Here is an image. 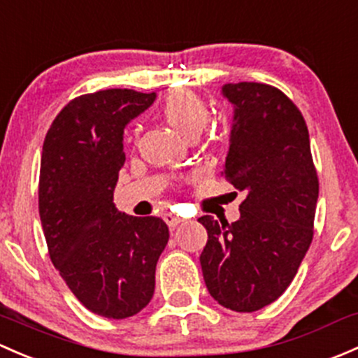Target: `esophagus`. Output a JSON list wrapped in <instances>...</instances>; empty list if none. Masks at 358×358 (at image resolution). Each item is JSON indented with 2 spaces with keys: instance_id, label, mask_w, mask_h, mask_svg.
Masks as SVG:
<instances>
[{
  "instance_id": "34e87169",
  "label": "esophagus",
  "mask_w": 358,
  "mask_h": 358,
  "mask_svg": "<svg viewBox=\"0 0 358 358\" xmlns=\"http://www.w3.org/2000/svg\"><path fill=\"white\" fill-rule=\"evenodd\" d=\"M163 220L166 221V224H168L169 228H175L176 224H180V223H182V221H183L182 217L176 216V214H173V213H166V214H164Z\"/></svg>"
}]
</instances>
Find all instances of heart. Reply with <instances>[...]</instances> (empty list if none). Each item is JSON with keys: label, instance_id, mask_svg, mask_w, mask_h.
<instances>
[{"label": "heart", "instance_id": "heart-1", "mask_svg": "<svg viewBox=\"0 0 358 358\" xmlns=\"http://www.w3.org/2000/svg\"><path fill=\"white\" fill-rule=\"evenodd\" d=\"M164 120L185 138L201 135L209 122V108L190 90H173L163 103Z\"/></svg>", "mask_w": 358, "mask_h": 358}]
</instances>
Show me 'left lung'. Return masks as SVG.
I'll use <instances>...</instances> for the list:
<instances>
[{
	"instance_id": "8db88e82",
	"label": "left lung",
	"mask_w": 358,
	"mask_h": 358,
	"mask_svg": "<svg viewBox=\"0 0 358 358\" xmlns=\"http://www.w3.org/2000/svg\"><path fill=\"white\" fill-rule=\"evenodd\" d=\"M235 108L221 175L245 192L240 220L199 217L208 229L201 254L210 296L235 312L273 303L292 283L314 236L319 180L302 113L280 89L224 84Z\"/></svg>"
}]
</instances>
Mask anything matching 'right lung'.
<instances>
[{
  "label": "right lung",
  "mask_w": 358,
  "mask_h": 358,
  "mask_svg": "<svg viewBox=\"0 0 358 358\" xmlns=\"http://www.w3.org/2000/svg\"><path fill=\"white\" fill-rule=\"evenodd\" d=\"M156 92L106 89L75 97L48 130L39 175V216L48 250L78 302L125 319L150 302L169 231L161 217L120 213L113 202L125 163L123 130Z\"/></svg>",
  "instance_id": "right-lung-1"
}]
</instances>
